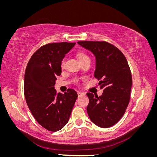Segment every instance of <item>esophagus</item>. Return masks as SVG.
<instances>
[{
    "instance_id": "34e87169",
    "label": "esophagus",
    "mask_w": 157,
    "mask_h": 157,
    "mask_svg": "<svg viewBox=\"0 0 157 157\" xmlns=\"http://www.w3.org/2000/svg\"><path fill=\"white\" fill-rule=\"evenodd\" d=\"M77 94H78V96H82V95H85V93L84 92H77Z\"/></svg>"
}]
</instances>
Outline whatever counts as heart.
Returning <instances> with one entry per match:
<instances>
[{"label": "heart", "instance_id": "b5f03b06", "mask_svg": "<svg viewBox=\"0 0 157 157\" xmlns=\"http://www.w3.org/2000/svg\"><path fill=\"white\" fill-rule=\"evenodd\" d=\"M78 58L80 60V61H81L84 59H90L88 58V56L85 54L84 53H83V52H79V53L78 54ZM65 58H63L62 59V60L61 61V67H63L64 65H65ZM76 82H77V80H75Z\"/></svg>", "mask_w": 157, "mask_h": 157}]
</instances>
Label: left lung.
<instances>
[{"label":"left lung","instance_id":"1","mask_svg":"<svg viewBox=\"0 0 157 157\" xmlns=\"http://www.w3.org/2000/svg\"><path fill=\"white\" fill-rule=\"evenodd\" d=\"M77 43L96 56L94 77L99 80V87L103 92L99 97L86 94L89 98L88 115L96 125L111 127L121 120L130 102L132 78L127 59L119 49L105 41L85 40Z\"/></svg>","mask_w":157,"mask_h":157}]
</instances>
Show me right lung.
Listing matches in <instances>:
<instances>
[{"instance_id":"add662e5","label":"right lung","mask_w":157,"mask_h":157,"mask_svg":"<svg viewBox=\"0 0 157 157\" xmlns=\"http://www.w3.org/2000/svg\"><path fill=\"white\" fill-rule=\"evenodd\" d=\"M75 44H44L33 54L26 67L24 95L28 107L37 122L50 132L67 124L78 96L73 89L63 94L54 89L56 77L61 73V61Z\"/></svg>"}]
</instances>
